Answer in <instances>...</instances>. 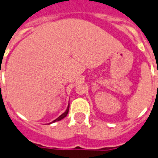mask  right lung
<instances>
[{
  "label": "right lung",
  "mask_w": 158,
  "mask_h": 158,
  "mask_svg": "<svg viewBox=\"0 0 158 158\" xmlns=\"http://www.w3.org/2000/svg\"><path fill=\"white\" fill-rule=\"evenodd\" d=\"M69 108H70V103H69V105H68L67 109H66V111H65V112H64L63 114H62L60 115V116H59L58 118H56V119H55V120H53V121H52V122L49 123V124L53 123H55V122H58V121H60V120H61V119H63L64 118H66V115L68 114V112H69Z\"/></svg>",
  "instance_id": "obj_1"
}]
</instances>
